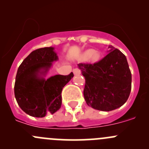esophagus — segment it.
I'll list each match as a JSON object with an SVG mask.
<instances>
[{"instance_id":"esophagus-1","label":"esophagus","mask_w":149,"mask_h":149,"mask_svg":"<svg viewBox=\"0 0 149 149\" xmlns=\"http://www.w3.org/2000/svg\"><path fill=\"white\" fill-rule=\"evenodd\" d=\"M73 71L75 75H79L81 74V70L79 68H74Z\"/></svg>"}]
</instances>
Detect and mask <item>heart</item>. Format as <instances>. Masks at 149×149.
Returning <instances> with one entry per match:
<instances>
[{
  "label": "heart",
  "instance_id": "heart-1",
  "mask_svg": "<svg viewBox=\"0 0 149 149\" xmlns=\"http://www.w3.org/2000/svg\"><path fill=\"white\" fill-rule=\"evenodd\" d=\"M99 58H100V54L92 49H88L83 54V59L84 61H88L90 59L92 61H95L98 60Z\"/></svg>",
  "mask_w": 149,
  "mask_h": 149
}]
</instances>
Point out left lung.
<instances>
[{
  "mask_svg": "<svg viewBox=\"0 0 149 149\" xmlns=\"http://www.w3.org/2000/svg\"><path fill=\"white\" fill-rule=\"evenodd\" d=\"M101 61L94 63H79L85 78L84 96L94 109L112 111L123 106L131 91L132 76L126 57L113 46Z\"/></svg>",
  "mask_w": 149,
  "mask_h": 149,
  "instance_id": "8db88e82",
  "label": "left lung"
}]
</instances>
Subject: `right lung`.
Returning a JSON list of instances; mask_svg holds the SVG:
<instances>
[{
	"mask_svg": "<svg viewBox=\"0 0 149 149\" xmlns=\"http://www.w3.org/2000/svg\"><path fill=\"white\" fill-rule=\"evenodd\" d=\"M58 59L54 47L40 48L31 52L18 68L15 97L21 109L30 116L43 118L61 108L63 88L73 77V73L45 79L52 62Z\"/></svg>",
	"mask_w": 149,
	"mask_h": 149,
	"instance_id": "add662e5",
	"label": "right lung"
}]
</instances>
